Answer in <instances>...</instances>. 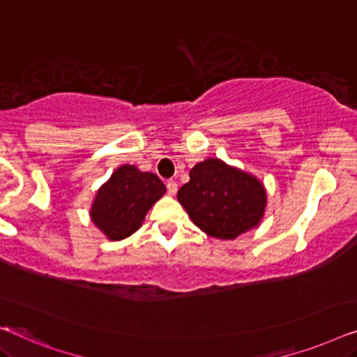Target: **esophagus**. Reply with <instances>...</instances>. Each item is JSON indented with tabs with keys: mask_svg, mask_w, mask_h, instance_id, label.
Wrapping results in <instances>:
<instances>
[{
	"mask_svg": "<svg viewBox=\"0 0 357 357\" xmlns=\"http://www.w3.org/2000/svg\"><path fill=\"white\" fill-rule=\"evenodd\" d=\"M167 190H168L169 195L176 194V190H178V183H176V181H174V179L167 181Z\"/></svg>",
	"mask_w": 357,
	"mask_h": 357,
	"instance_id": "1",
	"label": "esophagus"
}]
</instances>
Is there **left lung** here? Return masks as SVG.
Returning <instances> with one entry per match:
<instances>
[{
  "mask_svg": "<svg viewBox=\"0 0 357 357\" xmlns=\"http://www.w3.org/2000/svg\"><path fill=\"white\" fill-rule=\"evenodd\" d=\"M189 183L178 190V200L189 217L208 236L234 239L257 227L267 195L250 174L208 158L190 169Z\"/></svg>",
  "mask_w": 357,
  "mask_h": 357,
  "instance_id": "1",
  "label": "left lung"
}]
</instances>
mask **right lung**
<instances>
[{
    "mask_svg": "<svg viewBox=\"0 0 357 357\" xmlns=\"http://www.w3.org/2000/svg\"><path fill=\"white\" fill-rule=\"evenodd\" d=\"M167 192L157 174L142 173L124 165L98 190L92 205V222L116 241L128 238L140 228L149 208Z\"/></svg>",
    "mask_w": 357,
    "mask_h": 357,
    "instance_id": "1",
    "label": "right lung"
}]
</instances>
